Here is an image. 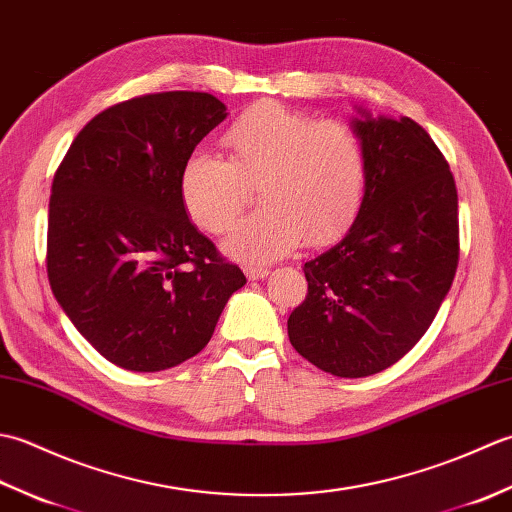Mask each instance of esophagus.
<instances>
[{"label":"esophagus","instance_id":"1","mask_svg":"<svg viewBox=\"0 0 512 512\" xmlns=\"http://www.w3.org/2000/svg\"><path fill=\"white\" fill-rule=\"evenodd\" d=\"M244 273H246V277H248V279L259 281V279L268 277V268H266V266H246V268H244Z\"/></svg>","mask_w":512,"mask_h":512}]
</instances>
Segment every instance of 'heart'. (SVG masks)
<instances>
[{
	"label": "heart",
	"mask_w": 512,
	"mask_h": 512,
	"mask_svg": "<svg viewBox=\"0 0 512 512\" xmlns=\"http://www.w3.org/2000/svg\"><path fill=\"white\" fill-rule=\"evenodd\" d=\"M228 160L195 151L180 171V200L204 231L224 233L259 182L262 211L224 239L237 262L266 264L288 255L301 237L321 244L350 224L367 187L363 140L350 125L264 101L222 134Z\"/></svg>",
	"instance_id": "obj_1"
}]
</instances>
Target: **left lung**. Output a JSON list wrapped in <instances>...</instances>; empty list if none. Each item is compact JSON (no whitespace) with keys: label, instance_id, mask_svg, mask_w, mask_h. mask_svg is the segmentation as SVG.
<instances>
[{"label":"left lung","instance_id":"8db88e82","mask_svg":"<svg viewBox=\"0 0 512 512\" xmlns=\"http://www.w3.org/2000/svg\"><path fill=\"white\" fill-rule=\"evenodd\" d=\"M367 187L339 242L303 264L308 295L288 317L295 350L363 378L400 361L442 306L458 268V189L431 136L407 116L356 107Z\"/></svg>","mask_w":512,"mask_h":512}]
</instances>
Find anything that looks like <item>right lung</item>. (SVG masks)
Returning a JSON list of instances; mask_svg holds the SVG:
<instances>
[{"instance_id":"right-lung-1","label":"right lung","mask_w":512,"mask_h":512,"mask_svg":"<svg viewBox=\"0 0 512 512\" xmlns=\"http://www.w3.org/2000/svg\"><path fill=\"white\" fill-rule=\"evenodd\" d=\"M228 116L206 92L118 103L74 138L52 180L48 279L107 361L160 372L198 354L246 277L180 200V171Z\"/></svg>"}]
</instances>
